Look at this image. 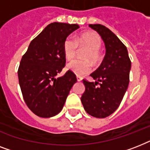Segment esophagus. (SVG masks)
I'll return each instance as SVG.
<instances>
[{
    "label": "esophagus",
    "mask_w": 150,
    "mask_h": 150,
    "mask_svg": "<svg viewBox=\"0 0 150 150\" xmlns=\"http://www.w3.org/2000/svg\"><path fill=\"white\" fill-rule=\"evenodd\" d=\"M77 81L78 82H81V81H82V77H80V76H77Z\"/></svg>",
    "instance_id": "34e87169"
}]
</instances>
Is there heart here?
Instances as JSON below:
<instances>
[{"label": "heart", "mask_w": 150, "mask_h": 150, "mask_svg": "<svg viewBox=\"0 0 150 150\" xmlns=\"http://www.w3.org/2000/svg\"><path fill=\"white\" fill-rule=\"evenodd\" d=\"M102 45V40L98 34L95 33H84L78 36L76 40L71 36H68L63 43V52L65 58L72 60L76 55L78 46L86 47L88 50L85 53L84 58L91 60L96 63L99 56V50ZM68 68L78 76H84L92 71V64L88 61L74 60L68 64Z\"/></svg>", "instance_id": "heart-1"}]
</instances>
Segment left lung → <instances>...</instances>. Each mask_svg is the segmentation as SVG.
<instances>
[{
  "label": "left lung",
  "mask_w": 150,
  "mask_h": 150,
  "mask_svg": "<svg viewBox=\"0 0 150 150\" xmlns=\"http://www.w3.org/2000/svg\"><path fill=\"white\" fill-rule=\"evenodd\" d=\"M89 26L103 39L106 54L100 67L90 75L96 82L82 80L86 89L81 101L88 114L103 118L113 114L123 99L129 83L131 61L125 46L108 28L100 24Z\"/></svg>",
  "instance_id": "left-lung-1"
}]
</instances>
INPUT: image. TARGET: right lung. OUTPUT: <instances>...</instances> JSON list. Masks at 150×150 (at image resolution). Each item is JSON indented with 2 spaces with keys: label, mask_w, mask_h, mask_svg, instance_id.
Instances as JSON below:
<instances>
[{
  "label": "right lung",
  "mask_w": 150,
  "mask_h": 150,
  "mask_svg": "<svg viewBox=\"0 0 150 150\" xmlns=\"http://www.w3.org/2000/svg\"><path fill=\"white\" fill-rule=\"evenodd\" d=\"M79 28L77 24L50 23L31 41L22 56L18 70L20 88L26 105L37 116L59 114L77 82L70 70L61 77L56 75L65 65L64 41Z\"/></svg>",
  "instance_id": "obj_1"
}]
</instances>
